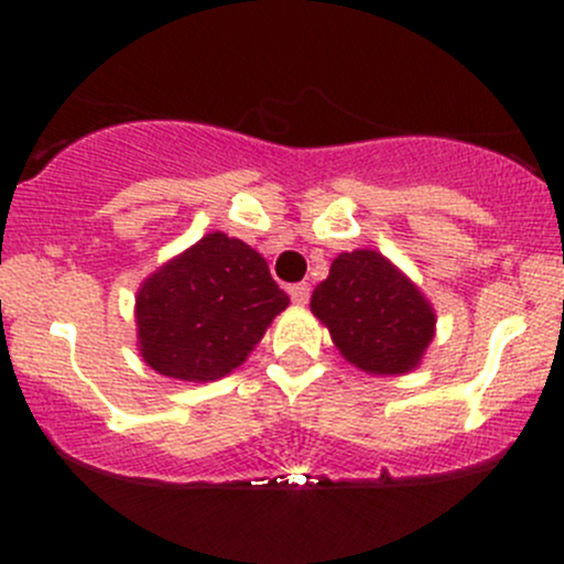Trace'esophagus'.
Segmentation results:
<instances>
[{
	"label": "esophagus",
	"mask_w": 564,
	"mask_h": 564,
	"mask_svg": "<svg viewBox=\"0 0 564 564\" xmlns=\"http://www.w3.org/2000/svg\"><path fill=\"white\" fill-rule=\"evenodd\" d=\"M310 283H294V286L289 289V294H291V302H296V304H307L310 302Z\"/></svg>",
	"instance_id": "1"
}]
</instances>
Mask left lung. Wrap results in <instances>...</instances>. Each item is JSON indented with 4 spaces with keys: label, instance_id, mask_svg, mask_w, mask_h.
<instances>
[{
    "label": "left lung",
    "instance_id": "obj_1",
    "mask_svg": "<svg viewBox=\"0 0 564 564\" xmlns=\"http://www.w3.org/2000/svg\"><path fill=\"white\" fill-rule=\"evenodd\" d=\"M349 364L368 373H405L435 336V313L379 251H347L310 300Z\"/></svg>",
    "mask_w": 564,
    "mask_h": 564
}]
</instances>
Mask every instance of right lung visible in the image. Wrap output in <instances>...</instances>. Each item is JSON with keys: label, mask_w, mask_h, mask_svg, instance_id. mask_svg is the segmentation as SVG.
<instances>
[{"label": "right lung", "mask_w": 564, "mask_h": 564, "mask_svg": "<svg viewBox=\"0 0 564 564\" xmlns=\"http://www.w3.org/2000/svg\"><path fill=\"white\" fill-rule=\"evenodd\" d=\"M286 307V291L278 289L262 254L209 232L142 283L140 352L164 377L215 381L243 364Z\"/></svg>", "instance_id": "1"}]
</instances>
